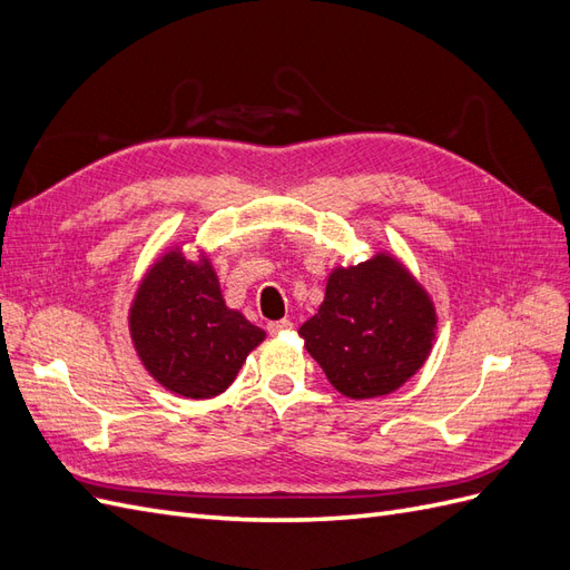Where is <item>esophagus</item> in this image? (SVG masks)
<instances>
[{
    "label": "esophagus",
    "instance_id": "34e87169",
    "mask_svg": "<svg viewBox=\"0 0 570 570\" xmlns=\"http://www.w3.org/2000/svg\"><path fill=\"white\" fill-rule=\"evenodd\" d=\"M289 327H292V323H289L287 318H283V321H271V323L266 325V331H268L271 335H278V333L289 331Z\"/></svg>",
    "mask_w": 570,
    "mask_h": 570
}]
</instances>
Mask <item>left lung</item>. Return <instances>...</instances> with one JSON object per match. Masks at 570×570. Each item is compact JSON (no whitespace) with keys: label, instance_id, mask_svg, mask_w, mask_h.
Masks as SVG:
<instances>
[{"label":"left lung","instance_id":"8db88e82","mask_svg":"<svg viewBox=\"0 0 570 570\" xmlns=\"http://www.w3.org/2000/svg\"><path fill=\"white\" fill-rule=\"evenodd\" d=\"M435 308L387 254L335 268L318 314L299 335L331 385L352 400L390 394L416 373L435 340Z\"/></svg>","mask_w":570,"mask_h":570}]
</instances>
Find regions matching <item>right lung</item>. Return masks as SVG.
<instances>
[{"label": "right lung", "mask_w": 570, "mask_h": 570, "mask_svg": "<svg viewBox=\"0 0 570 570\" xmlns=\"http://www.w3.org/2000/svg\"><path fill=\"white\" fill-rule=\"evenodd\" d=\"M137 356L166 390L209 400L226 392L266 333L226 306L212 264L178 249L149 268L130 306Z\"/></svg>", "instance_id": "1"}]
</instances>
